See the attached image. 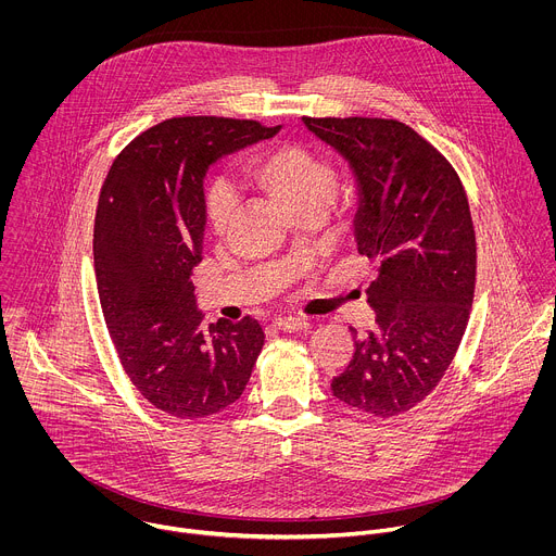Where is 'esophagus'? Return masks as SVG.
<instances>
[{"label": "esophagus", "instance_id": "1", "mask_svg": "<svg viewBox=\"0 0 556 556\" xmlns=\"http://www.w3.org/2000/svg\"><path fill=\"white\" fill-rule=\"evenodd\" d=\"M273 328L281 330V332H303L309 328V324L305 319H292V316H281V319L273 321Z\"/></svg>", "mask_w": 556, "mask_h": 556}]
</instances>
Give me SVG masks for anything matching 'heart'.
Masks as SVG:
<instances>
[{
	"mask_svg": "<svg viewBox=\"0 0 556 556\" xmlns=\"http://www.w3.org/2000/svg\"><path fill=\"white\" fill-rule=\"evenodd\" d=\"M244 180L275 200L294 217L326 215L337 195V169L328 155L296 142H281L255 153L244 167ZM235 213V195L222 182L204 191V215L222 232Z\"/></svg>",
	"mask_w": 556,
	"mask_h": 556,
	"instance_id": "heart-1",
	"label": "heart"
}]
</instances>
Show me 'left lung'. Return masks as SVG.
Here are the masks:
<instances>
[{
	"label": "left lung",
	"instance_id": "1",
	"mask_svg": "<svg viewBox=\"0 0 556 556\" xmlns=\"http://www.w3.org/2000/svg\"><path fill=\"white\" fill-rule=\"evenodd\" d=\"M354 169L358 253L371 264L376 326L332 393L374 418L412 412L446 374L468 324L478 244L464 185L446 157L395 118L303 116Z\"/></svg>",
	"mask_w": 556,
	"mask_h": 556
}]
</instances>
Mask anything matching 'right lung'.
<instances>
[{"label": "right lung", "instance_id": "obj_1", "mask_svg": "<svg viewBox=\"0 0 556 556\" xmlns=\"http://www.w3.org/2000/svg\"><path fill=\"white\" fill-rule=\"evenodd\" d=\"M279 129L224 116L167 118L138 134L103 182L94 270L108 332L142 399L174 418L232 405L262 352L253 316L204 326L191 275L202 255L208 165Z\"/></svg>", "mask_w": 556, "mask_h": 556}]
</instances>
